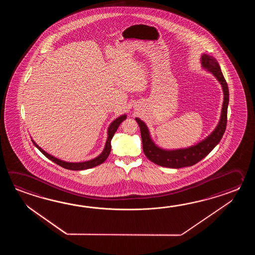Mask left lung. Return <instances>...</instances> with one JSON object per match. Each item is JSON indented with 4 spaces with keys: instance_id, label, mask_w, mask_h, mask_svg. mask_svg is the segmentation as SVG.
<instances>
[{
    "instance_id": "8db88e82",
    "label": "left lung",
    "mask_w": 255,
    "mask_h": 255,
    "mask_svg": "<svg viewBox=\"0 0 255 255\" xmlns=\"http://www.w3.org/2000/svg\"><path fill=\"white\" fill-rule=\"evenodd\" d=\"M201 62L202 68L212 73L222 87L223 104L219 124L217 125L216 128L212 131V134H210L205 139L201 140L194 146L178 149H163L152 140L149 130L145 122L139 120L138 118H135V121L140 128L143 151L150 161L157 165L172 168L192 166L201 161L203 157H206L219 144L225 132L227 125V110L229 105V88L227 83L222 75L219 63L213 56L203 54L201 55Z\"/></svg>"
}]
</instances>
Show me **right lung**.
Segmentation results:
<instances>
[{"label": "right lung", "mask_w": 255, "mask_h": 255, "mask_svg": "<svg viewBox=\"0 0 255 255\" xmlns=\"http://www.w3.org/2000/svg\"><path fill=\"white\" fill-rule=\"evenodd\" d=\"M127 119V115H122L119 117L109 125V129H108V139L106 142V145L104 147L103 151L102 153L95 158H93L91 160H87V161H84V162H66L64 160H61L57 157H54V156L50 155L47 152L44 151L42 149L40 146L33 140V143L34 146L38 148L40 151L43 153L45 157L49 158L50 160H52L53 162L56 163L57 165H59L63 168H66V169H71V170H84V169H87V168H94L97 167L98 165L102 164V163L109 157L110 151H111V139L113 138L116 131L119 128L120 124Z\"/></svg>", "instance_id": "add662e5"}]
</instances>
